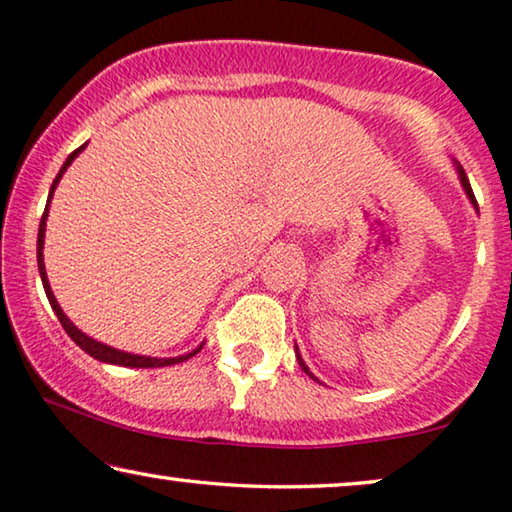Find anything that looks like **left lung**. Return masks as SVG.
<instances>
[{"label": "left lung", "instance_id": "1", "mask_svg": "<svg viewBox=\"0 0 512 512\" xmlns=\"http://www.w3.org/2000/svg\"><path fill=\"white\" fill-rule=\"evenodd\" d=\"M459 178H462V185H464V190H466V194H469V199H471V201H473V204H475V197H473L471 183H469V178H466V174H464V169H462V167H459ZM294 350H297V348H294ZM297 359H299V366H301V369H304V371L308 373V376H311V378H313V373H311V371H308V366L304 364V359H301V355H299V352H297Z\"/></svg>", "mask_w": 512, "mask_h": 512}]
</instances>
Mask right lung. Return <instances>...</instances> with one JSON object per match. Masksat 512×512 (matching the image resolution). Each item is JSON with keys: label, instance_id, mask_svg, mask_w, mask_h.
I'll use <instances>...</instances> for the list:
<instances>
[{"label": "right lung", "instance_id": "1", "mask_svg": "<svg viewBox=\"0 0 512 512\" xmlns=\"http://www.w3.org/2000/svg\"><path fill=\"white\" fill-rule=\"evenodd\" d=\"M88 146V143H85ZM76 148L74 153H71L67 157V162H64V167L60 169V174H57V178L53 181V187H50V194H48V204H50V197H53V190L57 181H60L64 169L69 167L71 162H74V157H78V153L85 148ZM48 204H46V211H43L41 215V222H39V241H37V262H39V273H41V283H43V290H46V297L50 301V306H53V311L57 315V320H60V325L64 327V331L71 336V341H74L78 348H83L85 352H88L90 357L99 359V362H106V364H118V366H132V369H160V366H171V364H178V362H185V359H190L192 355H197V352L201 350V345L197 350L187 352V355H181V357H169V359H157V357H141V355H132V352H122V350H115L111 348V345H104L95 341V338L85 336L81 329L71 325V320L67 318V315L62 313L60 304H57V299L53 297V290H50L48 285V278H46V266H43V234H46V218H48Z\"/></svg>", "mask_w": 512, "mask_h": 512}]
</instances>
